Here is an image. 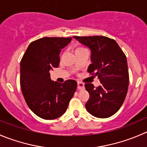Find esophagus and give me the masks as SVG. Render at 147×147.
<instances>
[{"mask_svg": "<svg viewBox=\"0 0 147 147\" xmlns=\"http://www.w3.org/2000/svg\"><path fill=\"white\" fill-rule=\"evenodd\" d=\"M78 88L79 90H83L85 88V85L81 82H78Z\"/></svg>", "mask_w": 147, "mask_h": 147, "instance_id": "34e87169", "label": "esophagus"}]
</instances>
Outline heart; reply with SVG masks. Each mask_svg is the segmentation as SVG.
Wrapping results in <instances>:
<instances>
[{
    "instance_id": "b5f03b06",
    "label": "heart",
    "mask_w": 147,
    "mask_h": 147,
    "mask_svg": "<svg viewBox=\"0 0 147 147\" xmlns=\"http://www.w3.org/2000/svg\"><path fill=\"white\" fill-rule=\"evenodd\" d=\"M85 49V48L82 47H77L75 49V52H78V51L82 50V49Z\"/></svg>"
}]
</instances>
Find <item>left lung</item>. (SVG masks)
I'll return each instance as SVG.
<instances>
[{"mask_svg":"<svg viewBox=\"0 0 147 147\" xmlns=\"http://www.w3.org/2000/svg\"><path fill=\"white\" fill-rule=\"evenodd\" d=\"M73 37L90 49L92 64L88 72L98 76L101 83L98 88L85 83L90 95L85 103L87 111L98 118L113 116L124 102L129 88V75L124 52L114 39L103 36Z\"/></svg>","mask_w":147,"mask_h":147,"instance_id":"obj_1","label":"left lung"}]
</instances>
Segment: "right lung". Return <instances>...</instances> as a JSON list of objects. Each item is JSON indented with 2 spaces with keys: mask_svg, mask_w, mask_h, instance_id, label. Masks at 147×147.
I'll use <instances>...</instances> for the list:
<instances>
[{
  "mask_svg": "<svg viewBox=\"0 0 147 147\" xmlns=\"http://www.w3.org/2000/svg\"><path fill=\"white\" fill-rule=\"evenodd\" d=\"M71 37H44L28 45L21 60L20 85L26 102L36 116L55 119L66 111L77 88V82L51 80L49 71L59 63V53Z\"/></svg>",
  "mask_w": 147,
  "mask_h": 147,
  "instance_id": "1",
  "label": "right lung"
}]
</instances>
